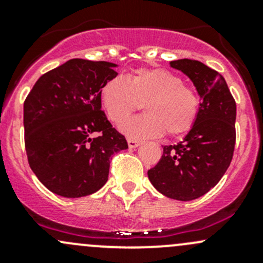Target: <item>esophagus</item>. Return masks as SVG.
<instances>
[{
    "mask_svg": "<svg viewBox=\"0 0 263 263\" xmlns=\"http://www.w3.org/2000/svg\"><path fill=\"white\" fill-rule=\"evenodd\" d=\"M127 142H128V146L131 147V148H135V147H137L140 145V141L139 140H136V139H131V137H128V139H127Z\"/></svg>",
    "mask_w": 263,
    "mask_h": 263,
    "instance_id": "34e87169",
    "label": "esophagus"
}]
</instances>
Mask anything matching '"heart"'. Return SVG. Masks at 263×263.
<instances>
[{
	"instance_id": "1",
	"label": "heart",
	"mask_w": 263,
	"mask_h": 263,
	"mask_svg": "<svg viewBox=\"0 0 263 263\" xmlns=\"http://www.w3.org/2000/svg\"><path fill=\"white\" fill-rule=\"evenodd\" d=\"M100 99L108 118L121 124L144 105L146 115L126 122L122 131L132 137L187 134L198 118L201 98L197 89L184 84L165 68H140L127 80L113 78L103 85Z\"/></svg>"
}]
</instances>
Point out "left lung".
I'll use <instances>...</instances> for the list:
<instances>
[{
	"instance_id": "obj_1",
	"label": "left lung",
	"mask_w": 263,
	"mask_h": 263,
	"mask_svg": "<svg viewBox=\"0 0 263 263\" xmlns=\"http://www.w3.org/2000/svg\"><path fill=\"white\" fill-rule=\"evenodd\" d=\"M184 72L201 97L195 126L183 141L163 146V155L147 176L154 187L169 198L191 201L208 193L221 179L235 146L237 105L225 79L200 61H172Z\"/></svg>"
}]
</instances>
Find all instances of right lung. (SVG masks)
I'll return each instance as SVG.
<instances>
[{
    "mask_svg": "<svg viewBox=\"0 0 263 263\" xmlns=\"http://www.w3.org/2000/svg\"><path fill=\"white\" fill-rule=\"evenodd\" d=\"M105 61L73 58L42 75L24 102V140L31 171L68 198L105 184L110 158L128 148L102 110L100 90L118 73Z\"/></svg>",
    "mask_w": 263,
    "mask_h": 263,
    "instance_id": "add662e5",
    "label": "right lung"
}]
</instances>
